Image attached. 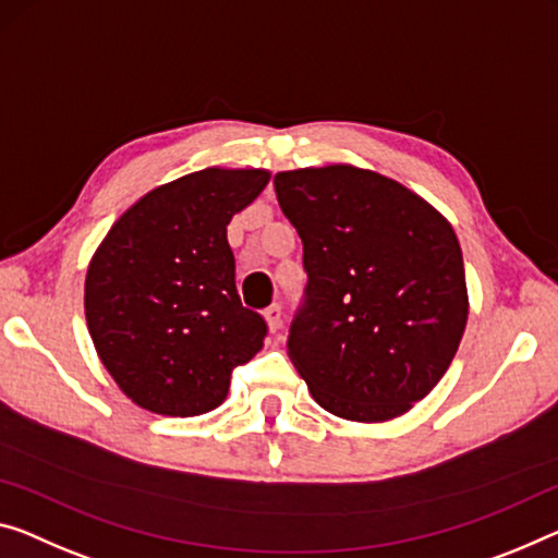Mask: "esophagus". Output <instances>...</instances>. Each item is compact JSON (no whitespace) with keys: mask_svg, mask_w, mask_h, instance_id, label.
<instances>
[{"mask_svg":"<svg viewBox=\"0 0 558 558\" xmlns=\"http://www.w3.org/2000/svg\"><path fill=\"white\" fill-rule=\"evenodd\" d=\"M264 319H267V327L269 331H279L281 329V306L279 304H271L267 312H264Z\"/></svg>","mask_w":558,"mask_h":558,"instance_id":"esophagus-1","label":"esophagus"}]
</instances>
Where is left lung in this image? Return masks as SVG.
Instances as JSON below:
<instances>
[{"instance_id": "left-lung-1", "label": "left lung", "mask_w": 558, "mask_h": 558, "mask_svg": "<svg viewBox=\"0 0 558 558\" xmlns=\"http://www.w3.org/2000/svg\"><path fill=\"white\" fill-rule=\"evenodd\" d=\"M274 186L308 277L291 364L333 416L379 424L407 414L447 374L469 319L449 219L397 179L354 165L279 171Z\"/></svg>"}]
</instances>
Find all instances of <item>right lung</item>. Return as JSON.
<instances>
[{
	"mask_svg": "<svg viewBox=\"0 0 558 558\" xmlns=\"http://www.w3.org/2000/svg\"><path fill=\"white\" fill-rule=\"evenodd\" d=\"M269 169L207 167L157 186L119 217L84 279V316L119 391L161 416H199L229 393L231 368L264 347L242 306L227 225Z\"/></svg>",
	"mask_w": 558,
	"mask_h": 558,
	"instance_id": "1",
	"label": "right lung"
}]
</instances>
